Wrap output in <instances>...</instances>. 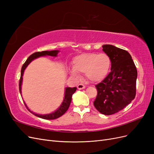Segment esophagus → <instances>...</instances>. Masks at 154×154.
I'll use <instances>...</instances> for the list:
<instances>
[{"label": "esophagus", "mask_w": 154, "mask_h": 154, "mask_svg": "<svg viewBox=\"0 0 154 154\" xmlns=\"http://www.w3.org/2000/svg\"><path fill=\"white\" fill-rule=\"evenodd\" d=\"M77 88H78V89H79V90L83 89V88H85V86L83 85V84H82V83H80V84L78 85Z\"/></svg>", "instance_id": "1"}]
</instances>
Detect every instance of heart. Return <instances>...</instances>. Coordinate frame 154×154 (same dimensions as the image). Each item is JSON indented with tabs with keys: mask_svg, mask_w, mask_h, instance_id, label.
<instances>
[{
	"mask_svg": "<svg viewBox=\"0 0 154 154\" xmlns=\"http://www.w3.org/2000/svg\"><path fill=\"white\" fill-rule=\"evenodd\" d=\"M110 65V58L105 53H85L74 58L71 72L74 76L77 72L85 73L89 80L100 82L108 74Z\"/></svg>",
	"mask_w": 154,
	"mask_h": 154,
	"instance_id": "heart-1",
	"label": "heart"
}]
</instances>
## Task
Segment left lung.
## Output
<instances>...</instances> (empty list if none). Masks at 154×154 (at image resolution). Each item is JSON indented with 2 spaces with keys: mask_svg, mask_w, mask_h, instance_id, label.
<instances>
[{
  "mask_svg": "<svg viewBox=\"0 0 154 154\" xmlns=\"http://www.w3.org/2000/svg\"><path fill=\"white\" fill-rule=\"evenodd\" d=\"M102 48L110 58L111 71L96 85L97 94L94 105L100 113L112 115L123 110L135 98L137 71L127 51L112 45Z\"/></svg>",
  "mask_w": 154,
  "mask_h": 154,
  "instance_id": "1",
  "label": "left lung"
}]
</instances>
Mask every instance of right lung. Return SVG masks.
<instances>
[{
    "label": "right lung",
    "instance_id": "right-lung-1",
    "mask_svg": "<svg viewBox=\"0 0 154 154\" xmlns=\"http://www.w3.org/2000/svg\"><path fill=\"white\" fill-rule=\"evenodd\" d=\"M59 52L57 50H54V51H42V52H36L34 53L33 54H32L31 55H30L29 57H28V58L27 59V60L26 61V62L23 64V66L22 67L21 69V74H20V78L19 80V91H20V93L21 94V85H22V76L23 74H24V71L25 69L26 68V67L28 66L29 64V63L33 60L34 59L38 58L39 57H41V56H52V57H57V55L58 54V53ZM76 91V87H67L66 88V92H65V97L63 99V101L62 102V103L58 109L56 110L54 112L51 113V114H45V115H40V114H35L32 112L30 111V110L27 108L26 103H24L25 106H26V108L27 109V110H29L32 114H33L35 116H37V117L42 118L44 119H54L60 118V116H62L63 114L66 113V112L68 110L70 104H71V100H72V96L74 94L75 91Z\"/></svg>",
    "mask_w": 154,
    "mask_h": 154
}]
</instances>
